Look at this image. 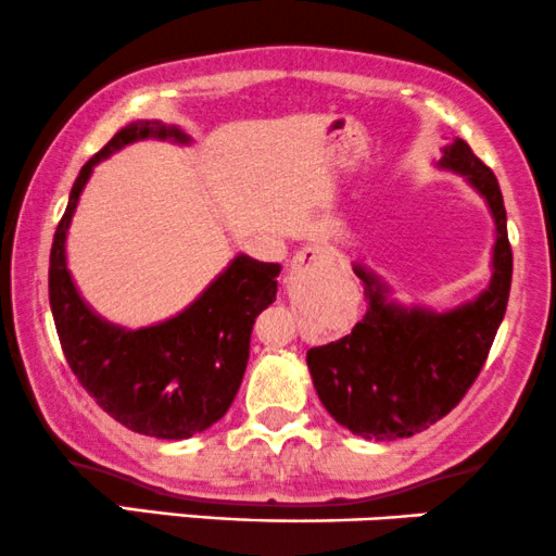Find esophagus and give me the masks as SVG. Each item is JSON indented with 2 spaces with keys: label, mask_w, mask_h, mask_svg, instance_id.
<instances>
[{
  "label": "esophagus",
  "mask_w": 556,
  "mask_h": 556,
  "mask_svg": "<svg viewBox=\"0 0 556 556\" xmlns=\"http://www.w3.org/2000/svg\"><path fill=\"white\" fill-rule=\"evenodd\" d=\"M326 258V251L318 249V245H305L303 251L295 253L292 258V269H300V266H311V264H320Z\"/></svg>",
  "instance_id": "1"
}]
</instances>
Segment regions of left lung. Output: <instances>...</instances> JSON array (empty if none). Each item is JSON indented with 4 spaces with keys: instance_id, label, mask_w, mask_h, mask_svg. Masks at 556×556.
Instances as JSON below:
<instances>
[{
    "instance_id": "obj_1",
    "label": "left lung",
    "mask_w": 556,
    "mask_h": 556,
    "mask_svg": "<svg viewBox=\"0 0 556 556\" xmlns=\"http://www.w3.org/2000/svg\"><path fill=\"white\" fill-rule=\"evenodd\" d=\"M438 170L464 176L494 223L490 285L456 307L399 303L370 266L354 264L367 311L352 333L307 350V370L326 412L365 440H399L427 430L464 399L505 318L513 279L507 214L497 178L464 139L440 150Z\"/></svg>"
}]
</instances>
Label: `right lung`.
Instances as JSON below:
<instances>
[{
	"label": "right lung",
	"instance_id": "1",
	"mask_svg": "<svg viewBox=\"0 0 556 556\" xmlns=\"http://www.w3.org/2000/svg\"><path fill=\"white\" fill-rule=\"evenodd\" d=\"M142 139L191 144L180 126L142 118L87 160L53 236L49 300L66 363L100 409L139 434L186 440L230 409L249 365L253 320L277 300L282 266L238 253L191 305L142 329L92 311L66 266V236L96 165Z\"/></svg>",
	"mask_w": 556,
	"mask_h": 556
}]
</instances>
